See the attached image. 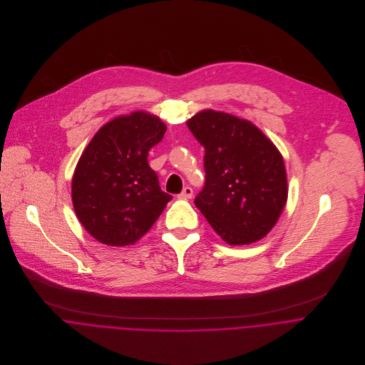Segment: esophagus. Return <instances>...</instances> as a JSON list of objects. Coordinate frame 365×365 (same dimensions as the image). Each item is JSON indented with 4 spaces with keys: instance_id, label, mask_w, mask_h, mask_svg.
I'll return each instance as SVG.
<instances>
[{
    "instance_id": "34e87169",
    "label": "esophagus",
    "mask_w": 365,
    "mask_h": 365,
    "mask_svg": "<svg viewBox=\"0 0 365 365\" xmlns=\"http://www.w3.org/2000/svg\"><path fill=\"white\" fill-rule=\"evenodd\" d=\"M192 195H194L192 188L187 185V187H184V190L181 191V194L178 195V198H181V200H190V198H192Z\"/></svg>"
}]
</instances>
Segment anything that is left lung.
Here are the masks:
<instances>
[{
	"mask_svg": "<svg viewBox=\"0 0 365 365\" xmlns=\"http://www.w3.org/2000/svg\"><path fill=\"white\" fill-rule=\"evenodd\" d=\"M187 125L205 148V185L195 207L226 243L260 240L288 197L281 153L252 122L225 112L201 110Z\"/></svg>",
	"mask_w": 365,
	"mask_h": 365,
	"instance_id": "obj_1",
	"label": "left lung"
}]
</instances>
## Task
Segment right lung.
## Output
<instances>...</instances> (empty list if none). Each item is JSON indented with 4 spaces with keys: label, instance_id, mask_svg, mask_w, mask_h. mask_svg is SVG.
<instances>
[{
    "label": "right lung",
    "instance_id": "1",
    "mask_svg": "<svg viewBox=\"0 0 365 365\" xmlns=\"http://www.w3.org/2000/svg\"><path fill=\"white\" fill-rule=\"evenodd\" d=\"M165 125L148 112L118 116L96 133L80 157L71 181L76 215L86 230L108 246L135 245L165 208L148 163Z\"/></svg>",
    "mask_w": 365,
    "mask_h": 365
}]
</instances>
